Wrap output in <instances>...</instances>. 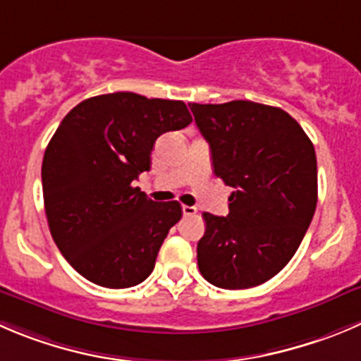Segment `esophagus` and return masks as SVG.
Instances as JSON below:
<instances>
[{"label":"esophagus","instance_id":"1","mask_svg":"<svg viewBox=\"0 0 361 361\" xmlns=\"http://www.w3.org/2000/svg\"><path fill=\"white\" fill-rule=\"evenodd\" d=\"M183 214L184 216L197 214V207H191V205H183Z\"/></svg>","mask_w":361,"mask_h":361}]
</instances>
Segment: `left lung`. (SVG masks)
I'll use <instances>...</instances> for the list:
<instances>
[{"instance_id":"8db88e82","label":"left lung","mask_w":361,"mask_h":361,"mask_svg":"<svg viewBox=\"0 0 361 361\" xmlns=\"http://www.w3.org/2000/svg\"><path fill=\"white\" fill-rule=\"evenodd\" d=\"M226 186L228 214L204 212L202 276L219 289H250L280 273L300 248L317 205V159L287 111L252 101L190 104Z\"/></svg>"}]
</instances>
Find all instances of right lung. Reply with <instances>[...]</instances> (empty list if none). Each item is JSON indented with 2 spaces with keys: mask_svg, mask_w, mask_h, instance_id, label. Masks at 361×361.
Segmentation results:
<instances>
[{
  "mask_svg": "<svg viewBox=\"0 0 361 361\" xmlns=\"http://www.w3.org/2000/svg\"><path fill=\"white\" fill-rule=\"evenodd\" d=\"M191 120L183 101L133 92L90 97L61 120L44 154V205L58 250L81 276L126 289L152 273L183 209L150 200L135 180L150 170L156 140Z\"/></svg>",
  "mask_w": 361,
  "mask_h": 361,
  "instance_id": "obj_1",
  "label": "right lung"
}]
</instances>
